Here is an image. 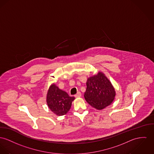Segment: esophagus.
Returning a JSON list of instances; mask_svg holds the SVG:
<instances>
[{
  "label": "esophagus",
  "mask_w": 154,
  "mask_h": 154,
  "mask_svg": "<svg viewBox=\"0 0 154 154\" xmlns=\"http://www.w3.org/2000/svg\"><path fill=\"white\" fill-rule=\"evenodd\" d=\"M81 96H82V93H81L80 91H78L77 93L74 95V97H77H77H81Z\"/></svg>",
  "instance_id": "1"
}]
</instances>
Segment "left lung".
Returning <instances> with one entry per match:
<instances>
[{"label":"left lung","mask_w":154,"mask_h":154,"mask_svg":"<svg viewBox=\"0 0 154 154\" xmlns=\"http://www.w3.org/2000/svg\"><path fill=\"white\" fill-rule=\"evenodd\" d=\"M84 93L86 101L97 109H102L113 101L116 92L111 82L101 72L87 79Z\"/></svg>","instance_id":"1"}]
</instances>
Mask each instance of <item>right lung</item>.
<instances>
[{
  "mask_svg": "<svg viewBox=\"0 0 154 154\" xmlns=\"http://www.w3.org/2000/svg\"><path fill=\"white\" fill-rule=\"evenodd\" d=\"M75 99L59 88L55 84L50 86L47 94V103L49 108L55 114L63 116L70 110L72 101Z\"/></svg>",
  "mask_w": 154,
  "mask_h": 154,
  "instance_id": "right-lung-1",
  "label": "right lung"
}]
</instances>
